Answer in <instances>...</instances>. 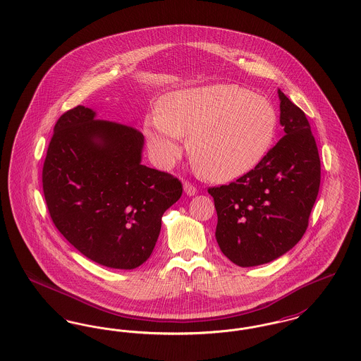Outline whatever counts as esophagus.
<instances>
[{
  "mask_svg": "<svg viewBox=\"0 0 361 361\" xmlns=\"http://www.w3.org/2000/svg\"><path fill=\"white\" fill-rule=\"evenodd\" d=\"M184 192L188 195V196H195L197 193V189L195 185H192L188 181L184 183Z\"/></svg>",
  "mask_w": 361,
  "mask_h": 361,
  "instance_id": "esophagus-1",
  "label": "esophagus"
}]
</instances>
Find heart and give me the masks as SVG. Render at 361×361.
Listing matches in <instances>:
<instances>
[{
  "label": "heart",
  "mask_w": 361,
  "mask_h": 361,
  "mask_svg": "<svg viewBox=\"0 0 361 361\" xmlns=\"http://www.w3.org/2000/svg\"><path fill=\"white\" fill-rule=\"evenodd\" d=\"M279 118L265 96L234 84L174 90L159 99L157 115L147 116L143 134L159 168L168 169L188 153L208 178L233 181L253 171L268 154Z\"/></svg>",
  "instance_id": "obj_1"
}]
</instances>
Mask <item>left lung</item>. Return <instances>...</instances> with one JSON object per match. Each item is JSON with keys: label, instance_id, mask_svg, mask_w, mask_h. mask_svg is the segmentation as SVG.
<instances>
[{"label": "left lung", "instance_id": "obj_1", "mask_svg": "<svg viewBox=\"0 0 361 361\" xmlns=\"http://www.w3.org/2000/svg\"><path fill=\"white\" fill-rule=\"evenodd\" d=\"M283 137L257 166L208 189L218 214L215 237L226 257L256 267L300 240L321 184V161L305 112L279 89Z\"/></svg>", "mask_w": 361, "mask_h": 361}]
</instances>
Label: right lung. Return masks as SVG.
Wrapping results in <instances>:
<instances>
[{"label": "right lung", "mask_w": 361, "mask_h": 361, "mask_svg": "<svg viewBox=\"0 0 361 361\" xmlns=\"http://www.w3.org/2000/svg\"><path fill=\"white\" fill-rule=\"evenodd\" d=\"M143 145L135 127L96 119L84 105L54 127L42 173L52 222L108 268L134 269L150 257L164 212L183 193L172 174L142 165Z\"/></svg>", "instance_id": "add662e5"}]
</instances>
